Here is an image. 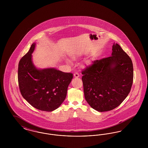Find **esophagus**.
I'll return each mask as SVG.
<instances>
[{
    "label": "esophagus",
    "mask_w": 148,
    "mask_h": 148,
    "mask_svg": "<svg viewBox=\"0 0 148 148\" xmlns=\"http://www.w3.org/2000/svg\"><path fill=\"white\" fill-rule=\"evenodd\" d=\"M74 77H79V74L78 73H77V72L75 73L74 74Z\"/></svg>",
    "instance_id": "obj_1"
}]
</instances>
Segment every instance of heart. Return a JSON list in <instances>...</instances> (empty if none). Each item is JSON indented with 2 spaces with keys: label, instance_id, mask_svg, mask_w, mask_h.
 <instances>
[{
  "label": "heart",
  "instance_id": "heart-1",
  "mask_svg": "<svg viewBox=\"0 0 148 148\" xmlns=\"http://www.w3.org/2000/svg\"><path fill=\"white\" fill-rule=\"evenodd\" d=\"M77 58V56H74V57H73L74 59H76V58ZM66 62L67 63H71V61H70L69 59H66Z\"/></svg>",
  "mask_w": 148,
  "mask_h": 148
}]
</instances>
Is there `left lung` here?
I'll return each mask as SVG.
<instances>
[{"label": "left lung", "instance_id": "left-lung-1", "mask_svg": "<svg viewBox=\"0 0 148 148\" xmlns=\"http://www.w3.org/2000/svg\"><path fill=\"white\" fill-rule=\"evenodd\" d=\"M85 99L99 112L112 110L126 98L133 82L130 58L117 43L112 56L97 60L83 71Z\"/></svg>", "mask_w": 148, "mask_h": 148}]
</instances>
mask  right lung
<instances>
[{
  "instance_id": "right-lung-1",
  "label": "right lung",
  "mask_w": 148,
  "mask_h": 148,
  "mask_svg": "<svg viewBox=\"0 0 148 148\" xmlns=\"http://www.w3.org/2000/svg\"><path fill=\"white\" fill-rule=\"evenodd\" d=\"M36 43L18 65V83L23 97L36 109L52 112L58 108L66 98L73 74L54 68H37L32 61Z\"/></svg>"
}]
</instances>
